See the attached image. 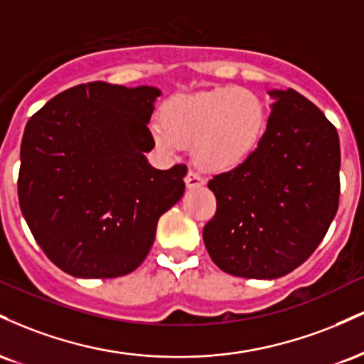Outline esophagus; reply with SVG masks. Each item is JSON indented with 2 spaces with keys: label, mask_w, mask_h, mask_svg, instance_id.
I'll return each instance as SVG.
<instances>
[{
  "label": "esophagus",
  "mask_w": 364,
  "mask_h": 364,
  "mask_svg": "<svg viewBox=\"0 0 364 364\" xmlns=\"http://www.w3.org/2000/svg\"><path fill=\"white\" fill-rule=\"evenodd\" d=\"M185 181H186V186L190 188V190L205 185V178H203L200 173H196V171H190V173L186 174Z\"/></svg>",
  "instance_id": "1"
}]
</instances>
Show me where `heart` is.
<instances>
[{
	"mask_svg": "<svg viewBox=\"0 0 364 364\" xmlns=\"http://www.w3.org/2000/svg\"><path fill=\"white\" fill-rule=\"evenodd\" d=\"M263 128L265 109L257 94L236 87H219L168 99L161 107V127L154 128V139L166 154H176L183 145H193L200 168L224 173L252 156Z\"/></svg>",
	"mask_w": 364,
	"mask_h": 364,
	"instance_id": "obj_1",
	"label": "heart"
}]
</instances>
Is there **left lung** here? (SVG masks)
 <instances>
[{"instance_id":"8db88e82","label":"left lung","mask_w":364,"mask_h":364,"mask_svg":"<svg viewBox=\"0 0 364 364\" xmlns=\"http://www.w3.org/2000/svg\"><path fill=\"white\" fill-rule=\"evenodd\" d=\"M272 112L258 147L208 188L215 215L203 243L224 272L277 279L315 252L339 207L337 129L299 92L270 90Z\"/></svg>"}]
</instances>
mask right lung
Instances as JSON below:
<instances>
[{"label":"right lung","mask_w":364,"mask_h":364,"mask_svg":"<svg viewBox=\"0 0 364 364\" xmlns=\"http://www.w3.org/2000/svg\"><path fill=\"white\" fill-rule=\"evenodd\" d=\"M156 87L80 83L28 119L18 202L46 257L82 279L127 275L145 260L157 220L185 193L186 166L152 168Z\"/></svg>","instance_id":"1"}]
</instances>
